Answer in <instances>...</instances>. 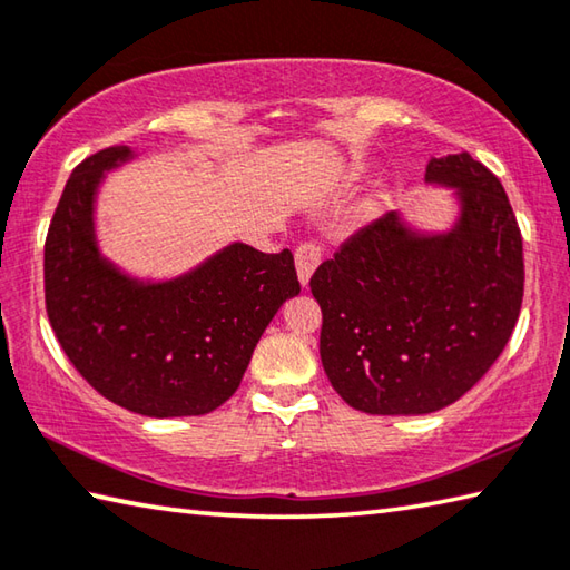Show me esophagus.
<instances>
[{"mask_svg":"<svg viewBox=\"0 0 570 570\" xmlns=\"http://www.w3.org/2000/svg\"><path fill=\"white\" fill-rule=\"evenodd\" d=\"M321 246L316 242H304L296 246V274L302 286H308V278L316 272V266L321 264Z\"/></svg>","mask_w":570,"mask_h":570,"instance_id":"1","label":"esophagus"}]
</instances>
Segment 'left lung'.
I'll list each match as a JSON object with an SVG mask.
<instances>
[{"label":"left lung","instance_id":"obj_1","mask_svg":"<svg viewBox=\"0 0 570 570\" xmlns=\"http://www.w3.org/2000/svg\"><path fill=\"white\" fill-rule=\"evenodd\" d=\"M426 181L456 189L461 216L421 234L396 212L321 264V364L351 409L421 416L451 406L501 356L523 302V239L501 181L471 159H431Z\"/></svg>","mask_w":570,"mask_h":570}]
</instances>
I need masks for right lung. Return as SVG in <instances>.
I'll use <instances>...</instances> for the list:
<instances>
[{
  "instance_id": "add662e5",
  "label": "right lung",
  "mask_w": 570,
  "mask_h": 570,
  "mask_svg": "<svg viewBox=\"0 0 570 570\" xmlns=\"http://www.w3.org/2000/svg\"><path fill=\"white\" fill-rule=\"evenodd\" d=\"M129 147L91 154L61 191L45 244V302L67 358L101 396L151 419L204 416L239 389L264 328L302 292L294 256L229 244L169 282L99 254L95 199Z\"/></svg>"
}]
</instances>
